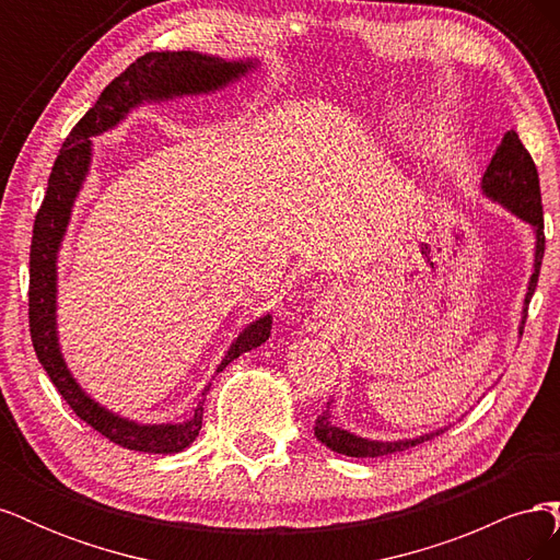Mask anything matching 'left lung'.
Returning a JSON list of instances; mask_svg holds the SVG:
<instances>
[{
	"label": "left lung",
	"instance_id": "1",
	"mask_svg": "<svg viewBox=\"0 0 560 560\" xmlns=\"http://www.w3.org/2000/svg\"><path fill=\"white\" fill-rule=\"evenodd\" d=\"M481 191L490 198L500 202L502 208L523 219L525 224H530L535 231V264H533V276L528 282V292H525L523 301V317L518 331L523 334L525 317H528V303L535 294L537 278H539V266L541 257H545V217H541V194H539V177L533 156L528 149L523 147L518 140L516 130L504 132L500 147L495 149V156L490 159L483 179H481ZM331 401H327V409L322 411L315 420V436L317 442L325 444L327 448L350 455V457H381L389 453H399L411 446H418L428 439L442 434L446 428L434 430L430 434H422L416 439H399V442H374V439H364L352 434L348 430H341L331 425Z\"/></svg>",
	"mask_w": 560,
	"mask_h": 560
}]
</instances>
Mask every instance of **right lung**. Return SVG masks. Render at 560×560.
Here are the masks:
<instances>
[{
	"label": "right lung",
	"mask_w": 560,
	"mask_h": 560,
	"mask_svg": "<svg viewBox=\"0 0 560 560\" xmlns=\"http://www.w3.org/2000/svg\"><path fill=\"white\" fill-rule=\"evenodd\" d=\"M257 67V60H224L217 56H202L196 50H161V54H144L142 58L128 65L109 86L100 93L97 103L83 114L81 121L67 135L60 154L48 177V189L42 208L32 229L30 245V336L37 358L48 374L50 383L58 387L62 399L70 409L89 422L109 442L144 453H179L198 436L202 428V404L198 401L196 411L184 422H165V425H140L112 413L83 393L81 385L67 369L56 327V292H58V249L65 238L67 224H70L74 200L86 182L93 142L91 138L114 128L124 121L126 114L142 103H163L182 95L214 93L229 83L238 81ZM273 317L264 315L247 325L241 336L231 343L222 364L224 371L243 352L268 341ZM210 393L206 385L202 395Z\"/></svg>",
	"instance_id": "right-lung-1"
}]
</instances>
